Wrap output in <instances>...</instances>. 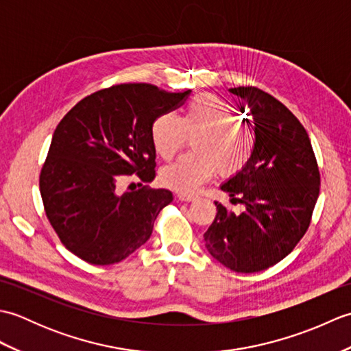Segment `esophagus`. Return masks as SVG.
Listing matches in <instances>:
<instances>
[{
    "label": "esophagus",
    "instance_id": "34e87169",
    "mask_svg": "<svg viewBox=\"0 0 351 351\" xmlns=\"http://www.w3.org/2000/svg\"><path fill=\"white\" fill-rule=\"evenodd\" d=\"M178 199L182 200V202H191V200L196 199V196L195 195H190V193L180 191V193H178Z\"/></svg>",
    "mask_w": 351,
    "mask_h": 351
}]
</instances>
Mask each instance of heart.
I'll return each instance as SVG.
<instances>
[{"instance_id":"heart-1","label":"heart","mask_w":351,"mask_h":351,"mask_svg":"<svg viewBox=\"0 0 351 351\" xmlns=\"http://www.w3.org/2000/svg\"><path fill=\"white\" fill-rule=\"evenodd\" d=\"M234 110L214 95H200L176 117L162 113L152 123L155 152L170 160L191 137L193 152L161 169V182L169 189L191 193L217 171L232 176L245 167L253 152V134L237 123Z\"/></svg>"}]
</instances>
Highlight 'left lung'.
<instances>
[{"label":"left lung","instance_id":"obj_1","mask_svg":"<svg viewBox=\"0 0 351 351\" xmlns=\"http://www.w3.org/2000/svg\"><path fill=\"white\" fill-rule=\"evenodd\" d=\"M229 92L250 110L255 141L245 167L220 189L230 199L240 197L244 211L235 214L215 202L217 214L204 240L220 264L237 273H256L278 264L306 232L319 171L306 130L282 102L256 87Z\"/></svg>","mask_w":351,"mask_h":351}]
</instances>
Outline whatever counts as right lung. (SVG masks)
Here are the masks:
<instances>
[{"label": "right lung", "instance_id": "obj_1", "mask_svg": "<svg viewBox=\"0 0 351 351\" xmlns=\"http://www.w3.org/2000/svg\"><path fill=\"white\" fill-rule=\"evenodd\" d=\"M191 90L170 93L152 84H119L80 101L52 134L40 173L48 220L64 247L88 264L121 263L152 234L173 200L166 189L117 191L137 173L155 178L152 123Z\"/></svg>", "mask_w": 351, "mask_h": 351}]
</instances>
